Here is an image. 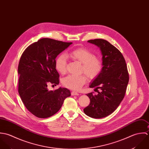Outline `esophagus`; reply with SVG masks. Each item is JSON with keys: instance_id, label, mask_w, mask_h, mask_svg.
I'll return each instance as SVG.
<instances>
[{"instance_id": "1", "label": "esophagus", "mask_w": 149, "mask_h": 149, "mask_svg": "<svg viewBox=\"0 0 149 149\" xmlns=\"http://www.w3.org/2000/svg\"><path fill=\"white\" fill-rule=\"evenodd\" d=\"M71 95H79V93H77V92H76V91H72L71 92Z\"/></svg>"}]
</instances>
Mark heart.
Segmentation results:
<instances>
[{"label":"heart","mask_w":149,"mask_h":149,"mask_svg":"<svg viewBox=\"0 0 149 149\" xmlns=\"http://www.w3.org/2000/svg\"><path fill=\"white\" fill-rule=\"evenodd\" d=\"M67 56L82 64L81 72L85 73L90 79H94L101 73L103 64L102 60L95 57V55L88 49L79 48L70 51ZM67 56L64 54L59 55L55 60V68L61 74L66 71ZM86 82V78L84 75H69L62 80L63 85L69 89L78 90Z\"/></svg>","instance_id":"b5f03b06"}]
</instances>
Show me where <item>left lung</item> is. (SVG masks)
Segmentation results:
<instances>
[{
  "mask_svg": "<svg viewBox=\"0 0 149 149\" xmlns=\"http://www.w3.org/2000/svg\"><path fill=\"white\" fill-rule=\"evenodd\" d=\"M88 42L100 48L103 68L89 86L90 88L101 90L97 91V95L93 93L86 94L90 103L84 112L90 118L101 119L111 115L119 107L125 94L129 75L125 60L115 46L103 39Z\"/></svg>",
  "mask_w": 149,
  "mask_h": 149,
  "instance_id": "8db88e82",
  "label": "left lung"
}]
</instances>
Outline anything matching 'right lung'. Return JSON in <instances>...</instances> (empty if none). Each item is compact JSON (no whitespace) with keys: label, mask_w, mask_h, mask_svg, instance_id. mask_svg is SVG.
Returning <instances> with one entry per match:
<instances>
[{"label":"right lung","mask_w":149,"mask_h":149,"mask_svg":"<svg viewBox=\"0 0 149 149\" xmlns=\"http://www.w3.org/2000/svg\"><path fill=\"white\" fill-rule=\"evenodd\" d=\"M71 44L43 38L27 47L20 58L18 93L27 109L38 118L55 115L64 100L71 95L66 88L49 91L47 87L49 83L59 84L55 59Z\"/></svg>","instance_id":"right-lung-1"}]
</instances>
